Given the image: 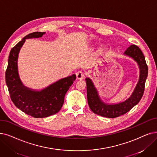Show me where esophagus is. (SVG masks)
Listing matches in <instances>:
<instances>
[{"mask_svg":"<svg viewBox=\"0 0 157 157\" xmlns=\"http://www.w3.org/2000/svg\"><path fill=\"white\" fill-rule=\"evenodd\" d=\"M85 77V73L81 72V71H79L76 73V78L78 79H83Z\"/></svg>","mask_w":157,"mask_h":157,"instance_id":"34e87169","label":"esophagus"}]
</instances>
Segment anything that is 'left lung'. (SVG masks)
Returning a JSON list of instances; mask_svg holds the SVG:
<instances>
[{"instance_id":"8db88e82","label":"left lung","mask_w":157,"mask_h":157,"mask_svg":"<svg viewBox=\"0 0 157 157\" xmlns=\"http://www.w3.org/2000/svg\"><path fill=\"white\" fill-rule=\"evenodd\" d=\"M124 54L133 58L137 62L140 69V77L132 95L127 100L115 105H107L102 102L92 81L86 78L87 100L91 110L102 117L115 118L124 115L137 105L144 92L145 83L147 77L148 67L146 62L144 54L139 47L135 45L129 46L124 52Z\"/></svg>"}]
</instances>
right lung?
<instances>
[{
	"instance_id": "obj_1",
	"label": "right lung",
	"mask_w": 157,
	"mask_h": 157,
	"mask_svg": "<svg viewBox=\"0 0 157 157\" xmlns=\"http://www.w3.org/2000/svg\"><path fill=\"white\" fill-rule=\"evenodd\" d=\"M44 32H34L25 36L11 49L6 71V83L11 101L25 113L35 118L49 117L62 108L65 95L76 79V75L63 78L41 91H34L25 87L20 81L17 59L20 48L25 39L42 37Z\"/></svg>"
}]
</instances>
